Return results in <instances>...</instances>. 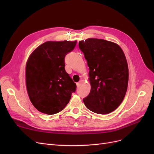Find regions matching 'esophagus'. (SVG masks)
Returning <instances> with one entry per match:
<instances>
[{
	"label": "esophagus",
	"instance_id": "1",
	"mask_svg": "<svg viewBox=\"0 0 154 154\" xmlns=\"http://www.w3.org/2000/svg\"><path fill=\"white\" fill-rule=\"evenodd\" d=\"M82 81H80L79 82H78V83H76V86H77V87H80V85H81V84H82Z\"/></svg>",
	"mask_w": 154,
	"mask_h": 154
}]
</instances>
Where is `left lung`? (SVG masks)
I'll return each instance as SVG.
<instances>
[{
    "label": "left lung",
    "mask_w": 154,
    "mask_h": 154,
    "mask_svg": "<svg viewBox=\"0 0 154 154\" xmlns=\"http://www.w3.org/2000/svg\"><path fill=\"white\" fill-rule=\"evenodd\" d=\"M89 67L91 92L83 98L88 109L106 114L116 110L127 90L128 67L119 46L103 39L88 38L79 42Z\"/></svg>",
    "instance_id": "obj_1"
}]
</instances>
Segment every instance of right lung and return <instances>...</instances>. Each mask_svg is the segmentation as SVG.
Segmentation results:
<instances>
[{
	"mask_svg": "<svg viewBox=\"0 0 154 154\" xmlns=\"http://www.w3.org/2000/svg\"><path fill=\"white\" fill-rule=\"evenodd\" d=\"M77 42H46L27 60L26 87L30 101L38 111L49 115L62 111L76 89L65 70V57Z\"/></svg>",
	"mask_w": 154,
	"mask_h": 154,
	"instance_id": "obj_1",
	"label": "right lung"
}]
</instances>
